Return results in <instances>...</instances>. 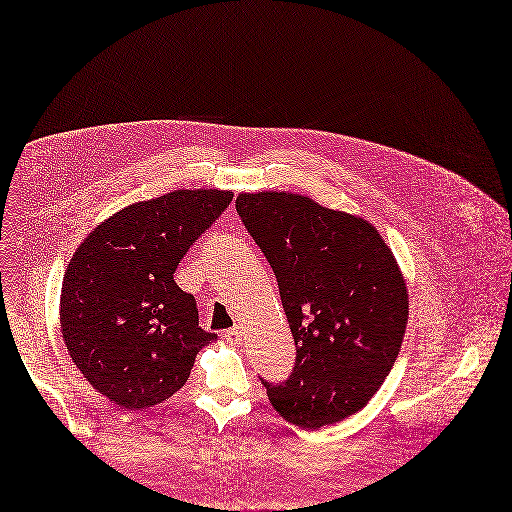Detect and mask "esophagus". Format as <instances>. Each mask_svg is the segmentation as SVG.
Segmentation results:
<instances>
[{"label":"esophagus","instance_id":"1","mask_svg":"<svg viewBox=\"0 0 512 512\" xmlns=\"http://www.w3.org/2000/svg\"><path fill=\"white\" fill-rule=\"evenodd\" d=\"M223 337L227 339V342H231V344H237V342H241V337H243V329H241L239 325H235L233 329L225 331V333H223Z\"/></svg>","mask_w":512,"mask_h":512}]
</instances>
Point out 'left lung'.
Listing matches in <instances>:
<instances>
[{
    "label": "left lung",
    "instance_id": "obj_1",
    "mask_svg": "<svg viewBox=\"0 0 512 512\" xmlns=\"http://www.w3.org/2000/svg\"><path fill=\"white\" fill-rule=\"evenodd\" d=\"M243 225L271 262L296 342V367L264 383L291 425L319 429L354 415L398 358L408 289L400 264L364 216L294 191H241Z\"/></svg>",
    "mask_w": 512,
    "mask_h": 512
}]
</instances>
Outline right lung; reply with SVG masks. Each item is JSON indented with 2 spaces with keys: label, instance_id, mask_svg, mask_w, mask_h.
Segmentation results:
<instances>
[{
  "label": "right lung",
  "instance_id": "obj_1",
  "mask_svg": "<svg viewBox=\"0 0 512 512\" xmlns=\"http://www.w3.org/2000/svg\"><path fill=\"white\" fill-rule=\"evenodd\" d=\"M231 200L229 189H175L129 204L72 254L60 294L64 344L116 406L141 410L168 400L216 337L198 325L196 300L173 275Z\"/></svg>",
  "mask_w": 512,
  "mask_h": 512
}]
</instances>
